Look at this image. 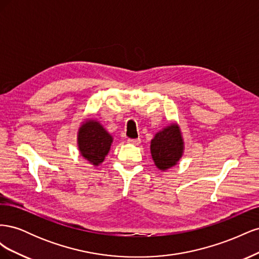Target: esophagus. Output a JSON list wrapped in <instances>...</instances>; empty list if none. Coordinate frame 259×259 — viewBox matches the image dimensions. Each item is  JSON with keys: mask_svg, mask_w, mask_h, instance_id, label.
Here are the masks:
<instances>
[{"mask_svg": "<svg viewBox=\"0 0 259 259\" xmlns=\"http://www.w3.org/2000/svg\"><path fill=\"white\" fill-rule=\"evenodd\" d=\"M127 143H130V144H132V145H139V144H140V138H135V139L128 138V139H127Z\"/></svg>", "mask_w": 259, "mask_h": 259, "instance_id": "34e87169", "label": "esophagus"}]
</instances>
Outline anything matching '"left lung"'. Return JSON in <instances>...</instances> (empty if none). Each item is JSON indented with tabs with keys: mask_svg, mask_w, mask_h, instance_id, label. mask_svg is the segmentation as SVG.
I'll return each instance as SVG.
<instances>
[{
	"mask_svg": "<svg viewBox=\"0 0 259 259\" xmlns=\"http://www.w3.org/2000/svg\"><path fill=\"white\" fill-rule=\"evenodd\" d=\"M150 150L155 166L159 169L166 170L176 165L184 153V139L178 125L170 123L156 133L151 140Z\"/></svg>",
	"mask_w": 259,
	"mask_h": 259,
	"instance_id": "left-lung-1",
	"label": "left lung"
}]
</instances>
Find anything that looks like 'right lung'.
<instances>
[{"label":"right lung","mask_w":259,"mask_h":259,"mask_svg":"<svg viewBox=\"0 0 259 259\" xmlns=\"http://www.w3.org/2000/svg\"><path fill=\"white\" fill-rule=\"evenodd\" d=\"M112 142V136L95 120H85L77 132L81 155L95 166L104 162Z\"/></svg>","instance_id":"1"}]
</instances>
